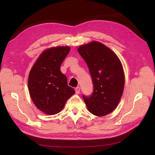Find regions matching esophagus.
Listing matches in <instances>:
<instances>
[{"label": "esophagus", "mask_w": 155, "mask_h": 155, "mask_svg": "<svg viewBox=\"0 0 155 155\" xmlns=\"http://www.w3.org/2000/svg\"><path fill=\"white\" fill-rule=\"evenodd\" d=\"M75 91H76V94H79L80 92V88H79V87H77L75 88Z\"/></svg>", "instance_id": "esophagus-1"}]
</instances>
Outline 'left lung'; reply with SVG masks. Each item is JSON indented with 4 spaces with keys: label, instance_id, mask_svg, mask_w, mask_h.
Returning a JSON list of instances; mask_svg holds the SVG:
<instances>
[{
    "label": "left lung",
    "instance_id": "1",
    "mask_svg": "<svg viewBox=\"0 0 155 155\" xmlns=\"http://www.w3.org/2000/svg\"><path fill=\"white\" fill-rule=\"evenodd\" d=\"M89 69L93 83L91 96L83 95L88 111L97 116L113 111L122 96L125 76L118 56L105 45L92 41L78 49Z\"/></svg>",
    "mask_w": 155,
    "mask_h": 155
}]
</instances>
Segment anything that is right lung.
I'll return each instance as SVG.
<instances>
[{"label": "right lung", "mask_w": 155, "mask_h": 155, "mask_svg": "<svg viewBox=\"0 0 155 155\" xmlns=\"http://www.w3.org/2000/svg\"><path fill=\"white\" fill-rule=\"evenodd\" d=\"M70 50L68 46H57L45 50L30 72L28 81L30 95L37 109L46 114L59 113L75 93L60 70Z\"/></svg>", "instance_id": "1"}]
</instances>
